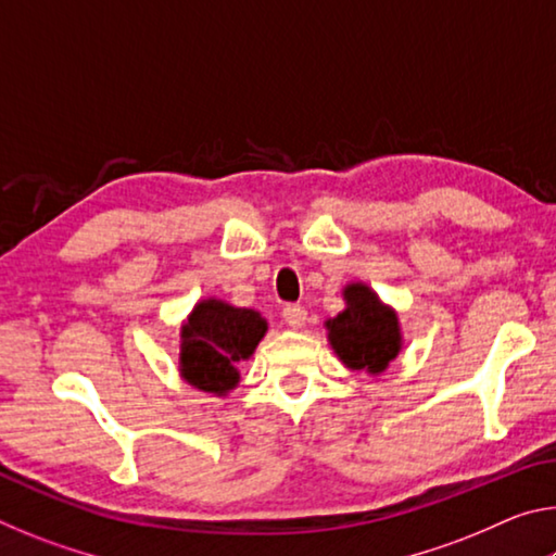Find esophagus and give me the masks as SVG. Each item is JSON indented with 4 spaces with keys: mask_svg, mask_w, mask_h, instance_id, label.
<instances>
[{
    "mask_svg": "<svg viewBox=\"0 0 556 556\" xmlns=\"http://www.w3.org/2000/svg\"><path fill=\"white\" fill-rule=\"evenodd\" d=\"M281 318H285L287 326L301 328L306 324V308H301L296 304H289V306H285V312H281Z\"/></svg>",
    "mask_w": 556,
    "mask_h": 556,
    "instance_id": "34e87169",
    "label": "esophagus"
}]
</instances>
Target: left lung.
I'll use <instances>...</instances> for the list:
<instances>
[{
    "label": "left lung",
    "instance_id": "obj_1",
    "mask_svg": "<svg viewBox=\"0 0 556 556\" xmlns=\"http://www.w3.org/2000/svg\"><path fill=\"white\" fill-rule=\"evenodd\" d=\"M343 299V312L326 321L328 343L345 368L368 370L370 375L384 372L402 351L397 314L363 281L348 285Z\"/></svg>",
    "mask_w": 556,
    "mask_h": 556
}]
</instances>
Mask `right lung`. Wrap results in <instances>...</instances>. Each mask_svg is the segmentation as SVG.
Here are the masks:
<instances>
[{"label": "right lung", "mask_w": 556, "mask_h": 556, "mask_svg": "<svg viewBox=\"0 0 556 556\" xmlns=\"http://www.w3.org/2000/svg\"><path fill=\"white\" fill-rule=\"evenodd\" d=\"M265 333L267 321L255 308L203 299L181 326L178 372L193 388L225 397L240 382L235 365L255 353Z\"/></svg>", "instance_id": "right-lung-1"}]
</instances>
